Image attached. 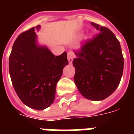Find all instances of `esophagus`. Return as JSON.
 <instances>
[{
	"mask_svg": "<svg viewBox=\"0 0 134 134\" xmlns=\"http://www.w3.org/2000/svg\"><path fill=\"white\" fill-rule=\"evenodd\" d=\"M74 54L72 51H68V52H67V59H68V62H69V63L71 64L72 62L73 58H74Z\"/></svg>",
	"mask_w": 134,
	"mask_h": 134,
	"instance_id": "34e87169",
	"label": "esophagus"
}]
</instances>
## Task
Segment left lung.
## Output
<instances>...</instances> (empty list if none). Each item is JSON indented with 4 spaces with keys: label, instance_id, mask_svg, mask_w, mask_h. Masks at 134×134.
I'll list each match as a JSON object with an SVG mask.
<instances>
[{
    "label": "left lung",
    "instance_id": "obj_1",
    "mask_svg": "<svg viewBox=\"0 0 134 134\" xmlns=\"http://www.w3.org/2000/svg\"><path fill=\"white\" fill-rule=\"evenodd\" d=\"M98 31L82 46L73 59L74 81L82 96L91 100H102L118 87L124 71L120 42L109 29L91 23Z\"/></svg>",
    "mask_w": 134,
    "mask_h": 134
}]
</instances>
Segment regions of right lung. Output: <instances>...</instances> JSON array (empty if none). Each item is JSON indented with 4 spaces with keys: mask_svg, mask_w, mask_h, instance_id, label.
Instances as JSON below:
<instances>
[{
    "mask_svg": "<svg viewBox=\"0 0 134 134\" xmlns=\"http://www.w3.org/2000/svg\"><path fill=\"white\" fill-rule=\"evenodd\" d=\"M34 31L31 28L16 38L9 57V73L20 100L41 110L54 100L57 83L68 60L66 52L55 56L47 47L38 45Z\"/></svg>",
    "mask_w": 134,
    "mask_h": 134,
    "instance_id": "add662e5",
    "label": "right lung"
}]
</instances>
